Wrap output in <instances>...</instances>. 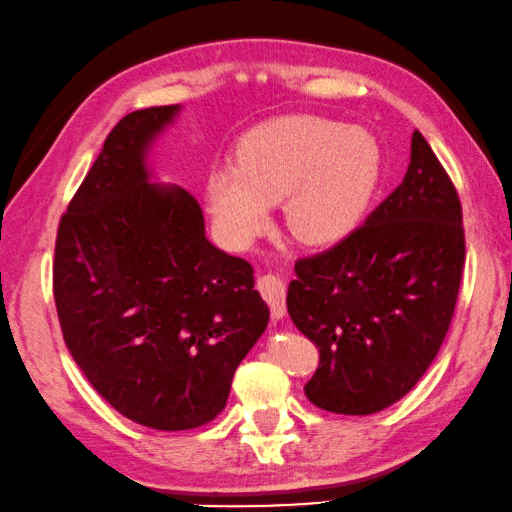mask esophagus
Masks as SVG:
<instances>
[{
  "label": "esophagus",
  "mask_w": 512,
  "mask_h": 512,
  "mask_svg": "<svg viewBox=\"0 0 512 512\" xmlns=\"http://www.w3.org/2000/svg\"><path fill=\"white\" fill-rule=\"evenodd\" d=\"M258 290H261L263 300L270 304L274 320L286 316V283L277 274H265V277L258 279Z\"/></svg>",
  "instance_id": "obj_1"
}]
</instances>
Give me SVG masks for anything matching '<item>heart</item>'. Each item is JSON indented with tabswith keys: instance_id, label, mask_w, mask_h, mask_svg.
Here are the masks:
<instances>
[{
	"instance_id": "1",
	"label": "heart",
	"mask_w": 512,
	"mask_h": 512,
	"mask_svg": "<svg viewBox=\"0 0 512 512\" xmlns=\"http://www.w3.org/2000/svg\"><path fill=\"white\" fill-rule=\"evenodd\" d=\"M382 174V151L368 130L281 116L242 137L235 164L210 171L206 194L217 229L233 245L261 233L283 201L290 235L309 247L343 240L364 219Z\"/></svg>"
}]
</instances>
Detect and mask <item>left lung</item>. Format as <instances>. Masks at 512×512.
I'll list each match as a JSON object with an SVG mask.
<instances>
[{
	"label": "left lung",
	"instance_id": "8db88e82",
	"mask_svg": "<svg viewBox=\"0 0 512 512\" xmlns=\"http://www.w3.org/2000/svg\"><path fill=\"white\" fill-rule=\"evenodd\" d=\"M462 263L458 192L414 130L403 183L361 229L295 265L288 313L320 350L306 398L352 416L375 414L403 398L442 348Z\"/></svg>",
	"mask_w": 512,
	"mask_h": 512
}]
</instances>
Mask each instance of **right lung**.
<instances>
[{"instance_id":"add662e5","label":"right lung","mask_w":512,"mask_h":512,"mask_svg":"<svg viewBox=\"0 0 512 512\" xmlns=\"http://www.w3.org/2000/svg\"><path fill=\"white\" fill-rule=\"evenodd\" d=\"M180 105L116 123L61 217L54 302L66 345L116 412L155 430L215 419L270 309L254 267L206 238L199 201L155 183L151 151Z\"/></svg>"}]
</instances>
